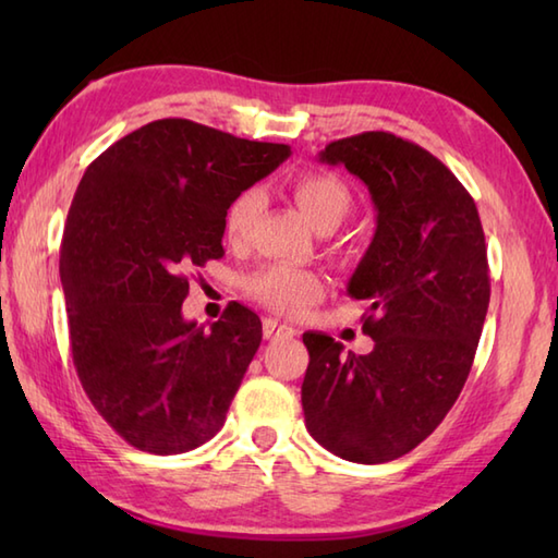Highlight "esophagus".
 I'll return each instance as SVG.
<instances>
[{
	"label": "esophagus",
	"mask_w": 558,
	"mask_h": 558,
	"mask_svg": "<svg viewBox=\"0 0 558 558\" xmlns=\"http://www.w3.org/2000/svg\"><path fill=\"white\" fill-rule=\"evenodd\" d=\"M298 330H294L290 324H282L278 318H266L264 322V338L266 340H276V338H292Z\"/></svg>",
	"instance_id": "1"
}]
</instances>
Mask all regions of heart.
I'll return each mask as SVG.
<instances>
[{"label":"heart","mask_w":558,"mask_h":558,"mask_svg":"<svg viewBox=\"0 0 558 558\" xmlns=\"http://www.w3.org/2000/svg\"><path fill=\"white\" fill-rule=\"evenodd\" d=\"M290 192L294 204L318 232H328L345 220L352 208L350 189L330 172H302L292 180ZM264 208L258 189L236 194L225 213V236L232 244L244 242ZM246 290L256 302L282 316H300L314 302L322 300L324 280L310 268L272 264L258 268L246 280Z\"/></svg>","instance_id":"obj_1"}]
</instances>
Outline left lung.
<instances>
[{
	"label": "left lung",
	"instance_id": "obj_1",
	"mask_svg": "<svg viewBox=\"0 0 558 558\" xmlns=\"http://www.w3.org/2000/svg\"><path fill=\"white\" fill-rule=\"evenodd\" d=\"M376 208L374 240L348 294L369 300V354L342 352L306 330V429L342 460L374 465L410 453L453 408L468 381L489 306L487 246L475 201L417 144L366 132L328 144Z\"/></svg>",
	"mask_w": 558,
	"mask_h": 558
}]
</instances>
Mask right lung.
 <instances>
[{"label":"right lung","instance_id":"add662e5","mask_svg":"<svg viewBox=\"0 0 558 558\" xmlns=\"http://www.w3.org/2000/svg\"><path fill=\"white\" fill-rule=\"evenodd\" d=\"M288 156L286 144L158 120L83 172L59 254L71 357L93 408L138 450L186 453L225 424L260 318L232 302L210 328L186 322V272L225 254L232 198Z\"/></svg>","mask_w":558,"mask_h":558}]
</instances>
